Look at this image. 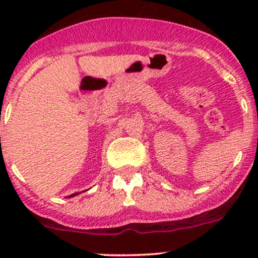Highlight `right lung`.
Returning <instances> with one entry per match:
<instances>
[{
	"mask_svg": "<svg viewBox=\"0 0 258 258\" xmlns=\"http://www.w3.org/2000/svg\"><path fill=\"white\" fill-rule=\"evenodd\" d=\"M76 195H79V194H77V192H76V194H72V195H70L69 197H74V196H76Z\"/></svg>",
	"mask_w": 258,
	"mask_h": 258,
	"instance_id": "1",
	"label": "right lung"
}]
</instances>
